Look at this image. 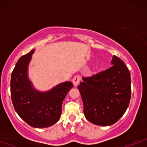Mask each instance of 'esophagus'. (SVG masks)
Instances as JSON below:
<instances>
[{
    "label": "esophagus",
    "mask_w": 147,
    "mask_h": 147,
    "mask_svg": "<svg viewBox=\"0 0 147 147\" xmlns=\"http://www.w3.org/2000/svg\"><path fill=\"white\" fill-rule=\"evenodd\" d=\"M80 81H81V77H80V76L76 75V76H75V77H74L73 79H72V83H73L74 86H77L79 84Z\"/></svg>",
    "instance_id": "esophagus-1"
}]
</instances>
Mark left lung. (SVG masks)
Listing matches in <instances>:
<instances>
[{"instance_id":"8db88e82","label":"left lung","mask_w":147,"mask_h":147,"mask_svg":"<svg viewBox=\"0 0 147 147\" xmlns=\"http://www.w3.org/2000/svg\"><path fill=\"white\" fill-rule=\"evenodd\" d=\"M112 66L104 71L83 77L78 86L84 104V115L99 126L117 122L129 105L131 74L119 57L113 56Z\"/></svg>"}]
</instances>
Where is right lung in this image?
<instances>
[{"label":"right lung","instance_id":"obj_1","mask_svg":"<svg viewBox=\"0 0 147 147\" xmlns=\"http://www.w3.org/2000/svg\"><path fill=\"white\" fill-rule=\"evenodd\" d=\"M34 50L22 56L11 76V97L15 111L27 124L34 128L52 126L60 119L64 98L73 85L66 82L47 92L34 90L28 79V65Z\"/></svg>","mask_w":147,"mask_h":147}]
</instances>
